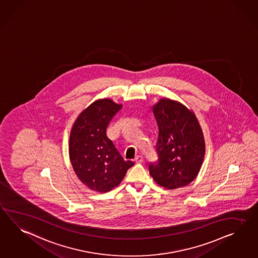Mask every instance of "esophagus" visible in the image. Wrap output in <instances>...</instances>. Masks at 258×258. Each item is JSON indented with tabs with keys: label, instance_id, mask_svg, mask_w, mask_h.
Listing matches in <instances>:
<instances>
[{
	"label": "esophagus",
	"instance_id": "obj_1",
	"mask_svg": "<svg viewBox=\"0 0 258 258\" xmlns=\"http://www.w3.org/2000/svg\"><path fill=\"white\" fill-rule=\"evenodd\" d=\"M135 162H136V163H139V164L142 163V162H143V156H142V155H137L136 158H135Z\"/></svg>",
	"mask_w": 258,
	"mask_h": 258
}]
</instances>
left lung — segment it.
I'll list each match as a JSON object with an SVG mask.
<instances>
[{"label": "left lung", "instance_id": "left-lung-1", "mask_svg": "<svg viewBox=\"0 0 258 258\" xmlns=\"http://www.w3.org/2000/svg\"><path fill=\"white\" fill-rule=\"evenodd\" d=\"M158 126L157 162L149 170L166 189L186 186L197 178L205 156V141L198 119L186 106L162 99L153 106Z\"/></svg>", "mask_w": 258, "mask_h": 258}]
</instances>
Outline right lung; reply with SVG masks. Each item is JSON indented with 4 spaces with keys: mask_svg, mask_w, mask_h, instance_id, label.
Instances as JSON below:
<instances>
[{
    "mask_svg": "<svg viewBox=\"0 0 258 258\" xmlns=\"http://www.w3.org/2000/svg\"><path fill=\"white\" fill-rule=\"evenodd\" d=\"M120 107L110 99L98 100L80 114L71 131L69 155L74 170L94 191L112 190L134 165L124 161L106 136V127Z\"/></svg>",
    "mask_w": 258,
    "mask_h": 258,
    "instance_id": "1",
    "label": "right lung"
}]
</instances>
